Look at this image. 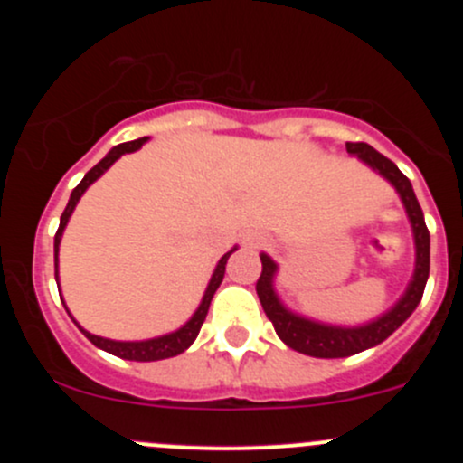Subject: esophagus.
Returning <instances> with one entry per match:
<instances>
[{
  "mask_svg": "<svg viewBox=\"0 0 463 463\" xmlns=\"http://www.w3.org/2000/svg\"><path fill=\"white\" fill-rule=\"evenodd\" d=\"M260 244H261L260 237H255V235H249V237H246V246H249V249H258Z\"/></svg>",
  "mask_w": 463,
  "mask_h": 463,
  "instance_id": "esophagus-1",
  "label": "esophagus"
}]
</instances>
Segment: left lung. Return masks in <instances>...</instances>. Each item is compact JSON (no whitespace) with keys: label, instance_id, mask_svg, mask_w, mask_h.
Returning a JSON list of instances; mask_svg holds the SVG:
<instances>
[{"label":"left lung","instance_id":"1","mask_svg":"<svg viewBox=\"0 0 463 463\" xmlns=\"http://www.w3.org/2000/svg\"><path fill=\"white\" fill-rule=\"evenodd\" d=\"M352 156L361 158L367 167L381 175L396 194L401 197L405 213H408L410 226H412L414 237V273L410 279L408 288L403 296L399 298L392 309L378 316L376 320L365 322L358 326H340L329 325V322L311 320L307 316L293 314L291 309L284 307L279 300L278 291H275V273H278V264L269 258L266 253L260 255L261 260V275L258 279V296L261 307H264L266 318L273 322L275 334L279 335L287 347L296 349V352L307 354L314 358H345L352 354L365 352V349L376 347L383 340L390 338L405 320L412 316L421 302L423 288H426L428 273H430V232L426 228V219H423V210L417 202L412 184L408 176L383 154H378L372 145L367 143H347L345 145Z\"/></svg>","mask_w":463,"mask_h":463}]
</instances>
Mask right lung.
I'll use <instances>...</instances> for the list:
<instances>
[{
    "label": "right lung",
    "instance_id": "right-lung-1",
    "mask_svg": "<svg viewBox=\"0 0 463 463\" xmlns=\"http://www.w3.org/2000/svg\"><path fill=\"white\" fill-rule=\"evenodd\" d=\"M147 143V137L143 138H137V141H129V143H123V145H116V147H111L109 152H107V156L102 158L98 165H93L91 170L87 172L85 179L80 181V184L76 185V190L71 193V197H69V203L67 208H64L62 217H60V228L58 232H55V244H53V253H55V282H58V291H60V278H58V253H60V241H62V232L64 228H67L69 223V217L73 214V210H76L78 202H80V197L85 194V190L89 185L93 184V181L100 179L102 175H105L107 170H109L111 165H114L116 161H118L123 154H129V152H137V149H141L143 145ZM237 250L231 249L226 255H223L222 260L217 261V266H214L213 270V278H210L208 287H205L203 291V298L202 302H199L197 311H194L193 316H190V320L185 322V325H181L176 331H170V334H163V335H156V338H147V340H111V338H102V335H93L89 334L87 329H82L80 325H78L76 318H73L71 314V320L76 322L78 329L82 331V334L87 335L89 340H91L96 347H100L102 352H109L114 354V356L118 358H125V361H138V363H149V361H163V358H172L176 356V354L185 352V349L190 347V345L194 343V338L199 335V329H202L205 316H208V309H210V300H213L214 291L219 288V284H222L223 279V273H226V261L231 258L232 253ZM62 305H64V298H62Z\"/></svg>",
    "mask_w": 463,
    "mask_h": 463
}]
</instances>
